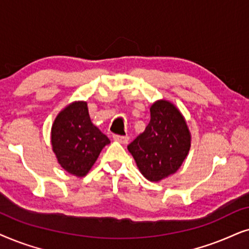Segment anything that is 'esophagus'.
<instances>
[{
  "label": "esophagus",
  "instance_id": "obj_1",
  "mask_svg": "<svg viewBox=\"0 0 249 249\" xmlns=\"http://www.w3.org/2000/svg\"><path fill=\"white\" fill-rule=\"evenodd\" d=\"M112 138H114L115 141L121 142V143H123V144L127 143V142H128V137H127V135H118V134H115Z\"/></svg>",
  "mask_w": 249,
  "mask_h": 249
}]
</instances>
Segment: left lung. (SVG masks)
<instances>
[{
  "mask_svg": "<svg viewBox=\"0 0 249 249\" xmlns=\"http://www.w3.org/2000/svg\"><path fill=\"white\" fill-rule=\"evenodd\" d=\"M190 145V131L180 110L170 101L158 100L150 107L148 126L127 149L142 175L159 182L181 167Z\"/></svg>",
  "mask_w": 249,
  "mask_h": 249,
  "instance_id": "8db88e82",
  "label": "left lung"
}]
</instances>
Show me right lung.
Listing matches in <instances>:
<instances>
[{
  "instance_id": "add662e5",
  "label": "right lung",
  "mask_w": 249,
  "mask_h": 249,
  "mask_svg": "<svg viewBox=\"0 0 249 249\" xmlns=\"http://www.w3.org/2000/svg\"><path fill=\"white\" fill-rule=\"evenodd\" d=\"M109 143L107 135L91 122L85 101L68 105L52 124V150L60 166L75 177H85Z\"/></svg>"
}]
</instances>
